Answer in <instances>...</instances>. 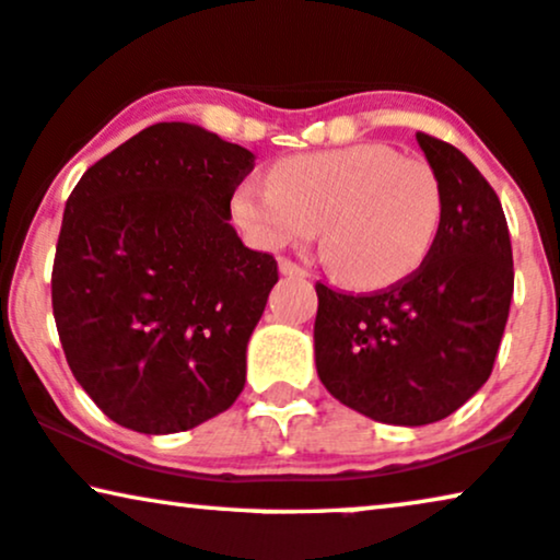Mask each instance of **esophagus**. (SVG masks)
<instances>
[{
  "instance_id": "obj_1",
  "label": "esophagus",
  "mask_w": 560,
  "mask_h": 560,
  "mask_svg": "<svg viewBox=\"0 0 560 560\" xmlns=\"http://www.w3.org/2000/svg\"><path fill=\"white\" fill-rule=\"evenodd\" d=\"M279 271L284 273V276H300V279H304V276H307V268H302L300 264H294V260H289V258H281L279 260Z\"/></svg>"
}]
</instances>
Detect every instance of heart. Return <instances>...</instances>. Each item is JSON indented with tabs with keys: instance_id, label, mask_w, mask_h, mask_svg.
I'll use <instances>...</instances> for the list:
<instances>
[{
	"instance_id": "1",
	"label": "heart",
	"mask_w": 560,
	"mask_h": 560,
	"mask_svg": "<svg viewBox=\"0 0 560 560\" xmlns=\"http://www.w3.org/2000/svg\"><path fill=\"white\" fill-rule=\"evenodd\" d=\"M232 217L266 250L307 243L346 287L385 289L419 268L442 228V186L429 162L380 141L279 160L271 183L243 180Z\"/></svg>"
}]
</instances>
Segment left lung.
<instances>
[{"label":"left lung","mask_w":560,"mask_h":560,"mask_svg":"<svg viewBox=\"0 0 560 560\" xmlns=\"http://www.w3.org/2000/svg\"><path fill=\"white\" fill-rule=\"evenodd\" d=\"M442 228L408 279L372 294L315 284V364L332 398L382 423L447 419L491 377L514 294L497 190L457 147L419 131Z\"/></svg>","instance_id":"left-lung-1"}]
</instances>
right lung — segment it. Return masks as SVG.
<instances>
[{
    "label": "right lung",
    "mask_w": 560,
    "mask_h": 560,
    "mask_svg": "<svg viewBox=\"0 0 560 560\" xmlns=\"http://www.w3.org/2000/svg\"><path fill=\"white\" fill-rule=\"evenodd\" d=\"M253 152L154 124L88 167L67 198L51 302L82 390L108 419L175 434L228 410L279 281L230 224Z\"/></svg>",
    "instance_id": "1"
}]
</instances>
